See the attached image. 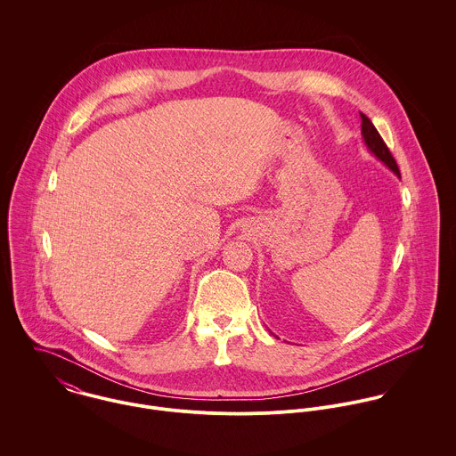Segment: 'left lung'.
I'll return each mask as SVG.
<instances>
[{
  "label": "left lung",
  "instance_id": "8db88e82",
  "mask_svg": "<svg viewBox=\"0 0 456 456\" xmlns=\"http://www.w3.org/2000/svg\"><path fill=\"white\" fill-rule=\"evenodd\" d=\"M360 116H362V134H363V140H365V145L369 147V151H370L378 159H381V161L390 168L391 172H395L396 175H400L398 167H396V161H395V158L391 156L390 149H388V145L385 143V140L381 138L379 131L376 130V126L370 123V119H369L365 114L360 112Z\"/></svg>",
  "mask_w": 456,
  "mask_h": 456
}]
</instances>
